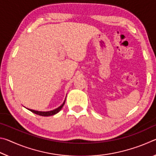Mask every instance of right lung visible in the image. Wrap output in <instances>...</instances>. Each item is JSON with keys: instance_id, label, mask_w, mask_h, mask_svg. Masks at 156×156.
I'll list each match as a JSON object with an SVG mask.
<instances>
[{"instance_id": "add662e5", "label": "right lung", "mask_w": 156, "mask_h": 156, "mask_svg": "<svg viewBox=\"0 0 156 156\" xmlns=\"http://www.w3.org/2000/svg\"><path fill=\"white\" fill-rule=\"evenodd\" d=\"M65 100H66V98L65 99V101L63 102V103L60 105V107H58L56 109H55L54 110H51V111H49V112H40V111H36V110H33V109H27L28 110H30V112H31L32 113H36L37 115H41V116H50V115H54L55 114H56V113H58L61 109L62 108V107L64 106L65 105Z\"/></svg>"}]
</instances>
